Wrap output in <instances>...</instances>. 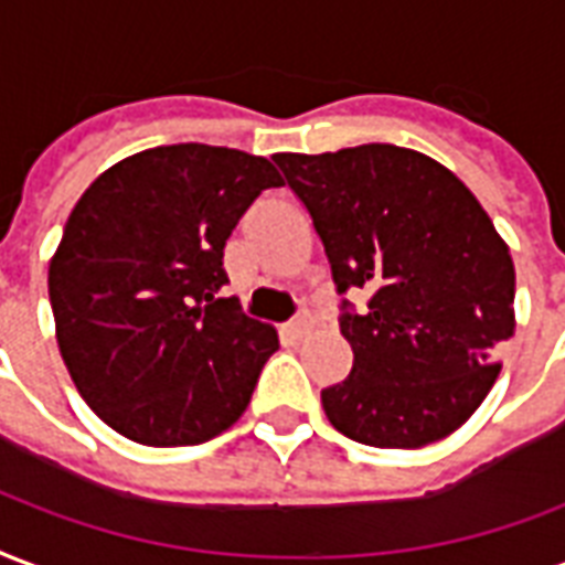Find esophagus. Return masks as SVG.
Segmentation results:
<instances>
[{
	"label": "esophagus",
	"instance_id": "obj_1",
	"mask_svg": "<svg viewBox=\"0 0 565 565\" xmlns=\"http://www.w3.org/2000/svg\"><path fill=\"white\" fill-rule=\"evenodd\" d=\"M311 326H315L311 315H308V311H299L290 323H284V335L290 338V341H299V338H305L311 332Z\"/></svg>",
	"mask_w": 565,
	"mask_h": 565
}]
</instances>
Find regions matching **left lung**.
<instances>
[{"label": "left lung", "mask_w": 565, "mask_h": 565, "mask_svg": "<svg viewBox=\"0 0 565 565\" xmlns=\"http://www.w3.org/2000/svg\"><path fill=\"white\" fill-rule=\"evenodd\" d=\"M305 203L341 299L353 367L320 392L350 440L419 449L470 419L515 332V266L488 212L452 170L392 143L323 154L278 152Z\"/></svg>", "instance_id": "8db88e82"}]
</instances>
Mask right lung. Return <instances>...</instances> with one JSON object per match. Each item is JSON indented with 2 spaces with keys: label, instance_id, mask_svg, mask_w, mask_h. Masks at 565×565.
<instances>
[{
  "label": "right lung",
  "instance_id": "obj_1",
  "mask_svg": "<svg viewBox=\"0 0 565 565\" xmlns=\"http://www.w3.org/2000/svg\"><path fill=\"white\" fill-rule=\"evenodd\" d=\"M260 154L154 146L95 179L50 260L56 341L74 386L113 431L198 446L248 407L275 329L221 299L224 245L266 188Z\"/></svg>",
  "mask_w": 565,
  "mask_h": 565
}]
</instances>
